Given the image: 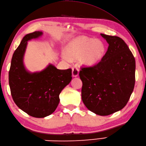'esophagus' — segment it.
I'll use <instances>...</instances> for the list:
<instances>
[{
	"mask_svg": "<svg viewBox=\"0 0 146 146\" xmlns=\"http://www.w3.org/2000/svg\"><path fill=\"white\" fill-rule=\"evenodd\" d=\"M79 75V70L77 67H73L72 68V76L76 77Z\"/></svg>",
	"mask_w": 146,
	"mask_h": 146,
	"instance_id": "34e87169",
	"label": "esophagus"
}]
</instances>
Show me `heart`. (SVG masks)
<instances>
[{
    "label": "heart",
    "mask_w": 146,
    "mask_h": 146,
    "mask_svg": "<svg viewBox=\"0 0 146 146\" xmlns=\"http://www.w3.org/2000/svg\"><path fill=\"white\" fill-rule=\"evenodd\" d=\"M105 52V46L100 40L78 37L68 44L66 55L62 56V58L67 62L80 59L82 64L92 66L102 60Z\"/></svg>",
    "instance_id": "1"
}]
</instances>
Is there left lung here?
Listing matches in <instances>:
<instances>
[{
	"label": "left lung",
	"mask_w": 146,
	"mask_h": 146,
	"mask_svg": "<svg viewBox=\"0 0 146 146\" xmlns=\"http://www.w3.org/2000/svg\"><path fill=\"white\" fill-rule=\"evenodd\" d=\"M108 44L102 60L82 68V98L89 110L105 116L124 107L134 90L135 61L128 46L119 37L100 34Z\"/></svg>",
	"instance_id": "obj_1"
}]
</instances>
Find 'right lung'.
<instances>
[{"instance_id": "obj_1", "label": "right lung", "mask_w": 146, "mask_h": 146, "mask_svg": "<svg viewBox=\"0 0 146 146\" xmlns=\"http://www.w3.org/2000/svg\"><path fill=\"white\" fill-rule=\"evenodd\" d=\"M42 34L35 31L24 37L12 56L9 72V83L15 104L24 112L36 118L54 112L60 102L61 92L72 79L70 68L58 70L52 64L38 72L26 70L24 56L27 41L38 38Z\"/></svg>"}]
</instances>
